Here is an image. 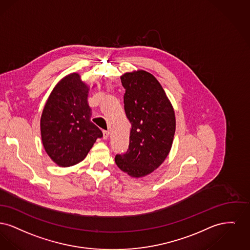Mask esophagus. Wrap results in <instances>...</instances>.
<instances>
[{
    "label": "esophagus",
    "instance_id": "esophagus-1",
    "mask_svg": "<svg viewBox=\"0 0 250 250\" xmlns=\"http://www.w3.org/2000/svg\"><path fill=\"white\" fill-rule=\"evenodd\" d=\"M103 132H104V139H107L108 136H109V131H104Z\"/></svg>",
    "mask_w": 250,
    "mask_h": 250
}]
</instances>
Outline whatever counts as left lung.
Listing matches in <instances>:
<instances>
[{"mask_svg":"<svg viewBox=\"0 0 250 250\" xmlns=\"http://www.w3.org/2000/svg\"><path fill=\"white\" fill-rule=\"evenodd\" d=\"M120 80L131 129L127 152L118 154L115 161L129 176L141 178L157 169L167 157L176 130L175 112L162 85L149 72H127Z\"/></svg>","mask_w":250,"mask_h":250,"instance_id":"left-lung-1","label":"left lung"}]
</instances>
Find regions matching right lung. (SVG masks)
I'll return each mask as SVG.
<instances>
[{"mask_svg":"<svg viewBox=\"0 0 250 250\" xmlns=\"http://www.w3.org/2000/svg\"><path fill=\"white\" fill-rule=\"evenodd\" d=\"M89 87L78 73L66 75L54 86L40 119L41 139L47 154L62 167L86 157L102 131L91 122Z\"/></svg>","mask_w":250,"mask_h":250,"instance_id":"add662e5","label":"right lung"}]
</instances>
